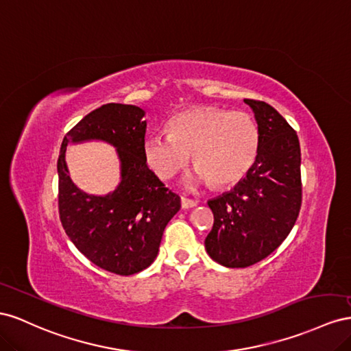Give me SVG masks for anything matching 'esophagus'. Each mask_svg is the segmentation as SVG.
<instances>
[{
    "instance_id": "esophagus-1",
    "label": "esophagus",
    "mask_w": 351,
    "mask_h": 351,
    "mask_svg": "<svg viewBox=\"0 0 351 351\" xmlns=\"http://www.w3.org/2000/svg\"><path fill=\"white\" fill-rule=\"evenodd\" d=\"M197 203L194 202V199H189V198H185V197H182L181 198V206H182V208H191V207H194Z\"/></svg>"
}]
</instances>
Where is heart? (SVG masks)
<instances>
[{"label":"heart","instance_id":"heart-1","mask_svg":"<svg viewBox=\"0 0 351 351\" xmlns=\"http://www.w3.org/2000/svg\"><path fill=\"white\" fill-rule=\"evenodd\" d=\"M258 144V128L248 113L203 106L175 114L170 132L145 139L144 153L158 178H173L188 166L193 154L198 179H207L213 186H226L252 169Z\"/></svg>","mask_w":351,"mask_h":351}]
</instances>
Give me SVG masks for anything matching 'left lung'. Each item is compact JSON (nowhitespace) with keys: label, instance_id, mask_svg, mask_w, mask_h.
<instances>
[{"label":"left lung","instance_id":"obj_1","mask_svg":"<svg viewBox=\"0 0 351 351\" xmlns=\"http://www.w3.org/2000/svg\"><path fill=\"white\" fill-rule=\"evenodd\" d=\"M260 134L258 153L234 189L207 203L215 223L206 250L226 267H247L267 257L291 232L302 207V153L294 129L265 101L244 99Z\"/></svg>","mask_w":351,"mask_h":351}]
</instances>
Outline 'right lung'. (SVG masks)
<instances>
[{
	"instance_id": "1",
	"label": "right lung",
	"mask_w": 351,
	"mask_h": 351,
	"mask_svg": "<svg viewBox=\"0 0 351 351\" xmlns=\"http://www.w3.org/2000/svg\"><path fill=\"white\" fill-rule=\"evenodd\" d=\"M145 112L108 103L86 114L66 134L57 162L58 213L70 241L94 265L117 275H134L154 262L169 220L181 198L147 166ZM101 138L118 148L123 181L112 195L89 196L68 176L69 142Z\"/></svg>"
}]
</instances>
